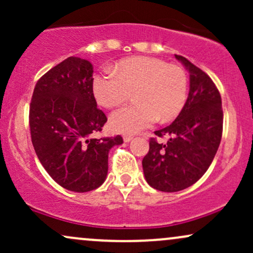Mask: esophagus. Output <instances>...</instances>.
<instances>
[{
    "mask_svg": "<svg viewBox=\"0 0 253 253\" xmlns=\"http://www.w3.org/2000/svg\"><path fill=\"white\" fill-rule=\"evenodd\" d=\"M133 138H134V136H133V135L126 134V135H124V141H125V143H129L130 140H133Z\"/></svg>",
    "mask_w": 253,
    "mask_h": 253,
    "instance_id": "34e87169",
    "label": "esophagus"
}]
</instances>
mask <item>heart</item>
<instances>
[{
  "instance_id": "obj_1",
  "label": "heart",
  "mask_w": 253,
  "mask_h": 253,
  "mask_svg": "<svg viewBox=\"0 0 253 253\" xmlns=\"http://www.w3.org/2000/svg\"><path fill=\"white\" fill-rule=\"evenodd\" d=\"M134 91L135 104L110 115L115 132L134 134L150 127L157 119L170 121L187 102L188 77L181 66L155 57H130L120 60L113 71L92 80V92L106 108L121 106Z\"/></svg>"
}]
</instances>
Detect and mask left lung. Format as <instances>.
<instances>
[{
	"label": "left lung",
	"instance_id": "obj_1",
	"mask_svg": "<svg viewBox=\"0 0 253 253\" xmlns=\"http://www.w3.org/2000/svg\"><path fill=\"white\" fill-rule=\"evenodd\" d=\"M189 71V95L172 124L156 130L165 144L150 139L143 159L146 182L157 190L175 193L199 181L213 162L222 135L221 96L211 77L187 58L175 54Z\"/></svg>",
	"mask_w": 253,
	"mask_h": 253
}]
</instances>
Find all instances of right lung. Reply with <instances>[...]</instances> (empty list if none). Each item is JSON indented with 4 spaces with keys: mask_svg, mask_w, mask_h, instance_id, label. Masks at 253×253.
<instances>
[{
    "mask_svg": "<svg viewBox=\"0 0 253 253\" xmlns=\"http://www.w3.org/2000/svg\"><path fill=\"white\" fill-rule=\"evenodd\" d=\"M92 65L69 57L38 81L30 106L31 138L40 163L65 189L85 193L102 185L108 153L121 135L95 138L107 117L92 92Z\"/></svg>",
    "mask_w": 253,
    "mask_h": 253,
    "instance_id": "obj_1",
    "label": "right lung"
}]
</instances>
